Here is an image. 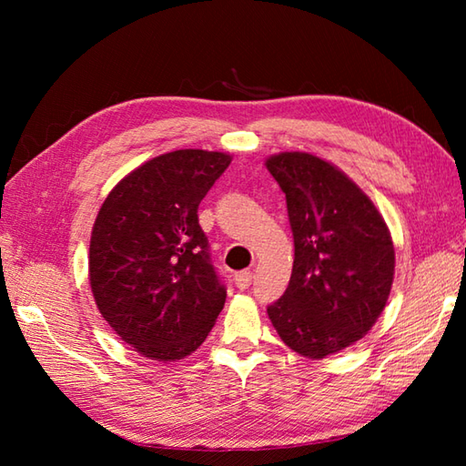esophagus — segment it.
Here are the masks:
<instances>
[{"label": "esophagus", "instance_id": "34e87169", "mask_svg": "<svg viewBox=\"0 0 466 466\" xmlns=\"http://www.w3.org/2000/svg\"><path fill=\"white\" fill-rule=\"evenodd\" d=\"M234 282H236V286H238L240 290H246V289H248V286L252 284V272H250V270L236 272V276H234Z\"/></svg>", "mask_w": 466, "mask_h": 466}]
</instances>
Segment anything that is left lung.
<instances>
[{
    "mask_svg": "<svg viewBox=\"0 0 466 466\" xmlns=\"http://www.w3.org/2000/svg\"><path fill=\"white\" fill-rule=\"evenodd\" d=\"M266 167L286 194L294 236L289 289L268 306L282 342L312 360L359 342L382 314L394 280L389 226L340 167L280 152Z\"/></svg>",
    "mask_w": 466,
    "mask_h": 466,
    "instance_id": "8db88e82",
    "label": "left lung"
}]
</instances>
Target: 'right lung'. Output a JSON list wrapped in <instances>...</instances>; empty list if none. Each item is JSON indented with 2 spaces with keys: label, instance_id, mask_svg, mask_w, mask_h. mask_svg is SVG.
Listing matches in <instances>:
<instances>
[{
  "label": "right lung",
  "instance_id": "right-lung-1",
  "mask_svg": "<svg viewBox=\"0 0 466 466\" xmlns=\"http://www.w3.org/2000/svg\"><path fill=\"white\" fill-rule=\"evenodd\" d=\"M230 162L192 147L156 156L124 176L97 212L87 256L94 300L146 359H186L224 309L198 206Z\"/></svg>",
  "mask_w": 466,
  "mask_h": 466
}]
</instances>
